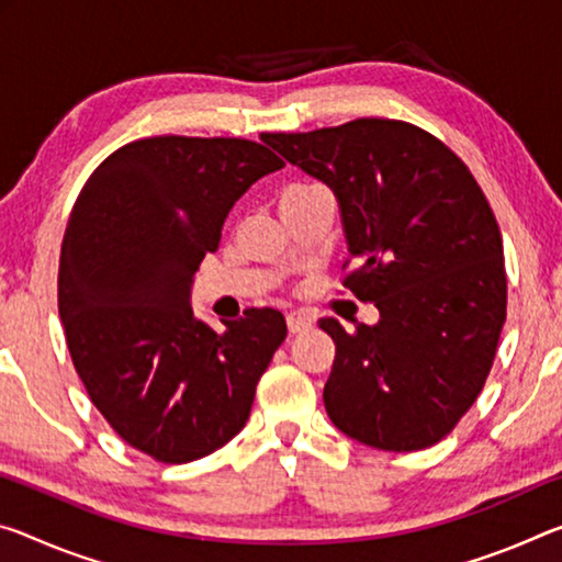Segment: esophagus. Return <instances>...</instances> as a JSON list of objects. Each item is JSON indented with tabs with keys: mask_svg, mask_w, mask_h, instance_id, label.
<instances>
[{
	"mask_svg": "<svg viewBox=\"0 0 562 562\" xmlns=\"http://www.w3.org/2000/svg\"><path fill=\"white\" fill-rule=\"evenodd\" d=\"M313 327V317L305 315V313H290L288 315V329L290 335H300L305 333V329Z\"/></svg>",
	"mask_w": 562,
	"mask_h": 562,
	"instance_id": "obj_1",
	"label": "esophagus"
}]
</instances>
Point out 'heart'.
Returning a JSON list of instances; mask_svg holds the SVG:
<instances>
[{
	"label": "heart",
	"instance_id": "heart-1",
	"mask_svg": "<svg viewBox=\"0 0 562 562\" xmlns=\"http://www.w3.org/2000/svg\"><path fill=\"white\" fill-rule=\"evenodd\" d=\"M317 192V187H310V184H300V187H292V190L284 192L282 202H292V200H300V198H307V194Z\"/></svg>",
	"mask_w": 562,
	"mask_h": 562
}]
</instances>
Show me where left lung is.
Segmentation results:
<instances>
[{
	"label": "left lung",
	"mask_w": 562,
	"mask_h": 562,
	"mask_svg": "<svg viewBox=\"0 0 562 562\" xmlns=\"http://www.w3.org/2000/svg\"><path fill=\"white\" fill-rule=\"evenodd\" d=\"M340 202L345 288L375 302L378 325L355 333L323 317L335 340L325 409L362 445L413 452L440 442L483 390L505 325L503 237L465 162L400 120L262 135ZM345 262V265H347Z\"/></svg>",
	"instance_id": "obj_1"
}]
</instances>
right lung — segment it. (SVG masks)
I'll return each mask as SVG.
<instances>
[{
  "label": "right lung",
  "mask_w": 562,
  "mask_h": 562,
  "mask_svg": "<svg viewBox=\"0 0 562 562\" xmlns=\"http://www.w3.org/2000/svg\"><path fill=\"white\" fill-rule=\"evenodd\" d=\"M284 167L237 137H147L85 182L59 255V317L75 370L120 438L169 465L243 430L255 387L288 337L278 310L217 333L190 290L233 204Z\"/></svg>",
  "instance_id": "1"
}]
</instances>
